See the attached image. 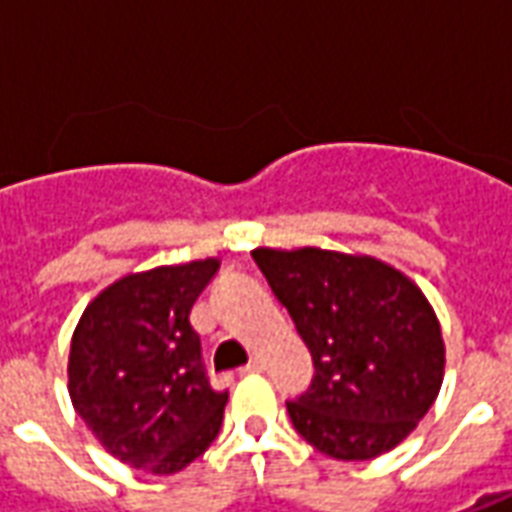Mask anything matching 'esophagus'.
<instances>
[{
  "label": "esophagus",
  "mask_w": 512,
  "mask_h": 512,
  "mask_svg": "<svg viewBox=\"0 0 512 512\" xmlns=\"http://www.w3.org/2000/svg\"><path fill=\"white\" fill-rule=\"evenodd\" d=\"M263 367H266V362L260 356H252V362L244 367V373H263Z\"/></svg>",
  "instance_id": "obj_1"
}]
</instances>
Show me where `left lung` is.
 <instances>
[{"mask_svg":"<svg viewBox=\"0 0 512 512\" xmlns=\"http://www.w3.org/2000/svg\"><path fill=\"white\" fill-rule=\"evenodd\" d=\"M315 365L288 400L293 428L337 461H370L411 430L439 395L444 340L422 290L376 257L318 246L252 252Z\"/></svg>","mask_w":512,"mask_h":512,"instance_id":"left-lung-1","label":"left lung"}]
</instances>
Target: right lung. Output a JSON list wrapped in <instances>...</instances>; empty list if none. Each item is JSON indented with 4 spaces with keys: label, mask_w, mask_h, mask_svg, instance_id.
I'll return each instance as SVG.
<instances>
[{
    "label": "right lung",
    "mask_w": 512,
    "mask_h": 512,
    "mask_svg": "<svg viewBox=\"0 0 512 512\" xmlns=\"http://www.w3.org/2000/svg\"><path fill=\"white\" fill-rule=\"evenodd\" d=\"M219 260L128 274L101 290L71 340L73 408L106 452L134 469L175 474L219 436L227 392L205 376L189 312Z\"/></svg>",
    "instance_id": "1"
}]
</instances>
